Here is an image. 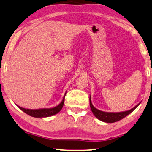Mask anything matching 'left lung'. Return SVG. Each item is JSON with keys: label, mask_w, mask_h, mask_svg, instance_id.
Listing matches in <instances>:
<instances>
[{"label": "left lung", "mask_w": 152, "mask_h": 152, "mask_svg": "<svg viewBox=\"0 0 152 152\" xmlns=\"http://www.w3.org/2000/svg\"><path fill=\"white\" fill-rule=\"evenodd\" d=\"M89 104H90L91 110L92 111L93 114L94 116L96 117L100 121L105 122V123H115L120 121V120L123 119L129 115L130 113H132L135 109L138 106V104L136 105L134 108L131 109V110L126 111V112H104L102 111H100L99 110H97L93 106L92 103L91 101V97L89 98Z\"/></svg>", "instance_id": "left-lung-1"}]
</instances>
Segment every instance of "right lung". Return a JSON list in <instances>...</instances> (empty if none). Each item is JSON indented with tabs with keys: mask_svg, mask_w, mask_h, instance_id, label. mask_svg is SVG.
<instances>
[{
	"mask_svg": "<svg viewBox=\"0 0 152 152\" xmlns=\"http://www.w3.org/2000/svg\"><path fill=\"white\" fill-rule=\"evenodd\" d=\"M66 94V93H65ZM65 94L64 96L63 99L62 100L61 103L58 105L53 108H49V109H39V110H29V109H25L21 107L20 106H18L21 110L23 111L27 114L29 115V116L35 117V118H45V117L52 116L53 115L56 114L58 113L61 109L63 108L64 102H65Z\"/></svg>",
	"mask_w": 152,
	"mask_h": 152,
	"instance_id": "right-lung-1",
	"label": "right lung"
}]
</instances>
